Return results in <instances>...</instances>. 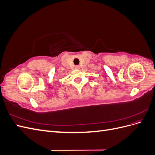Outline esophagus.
<instances>
[{
    "label": "esophagus",
    "mask_w": 155,
    "mask_h": 155,
    "mask_svg": "<svg viewBox=\"0 0 155 155\" xmlns=\"http://www.w3.org/2000/svg\"><path fill=\"white\" fill-rule=\"evenodd\" d=\"M79 68H80V67H79V65H77V66L75 67V68H76V69H79Z\"/></svg>",
    "instance_id": "1"
}]
</instances>
